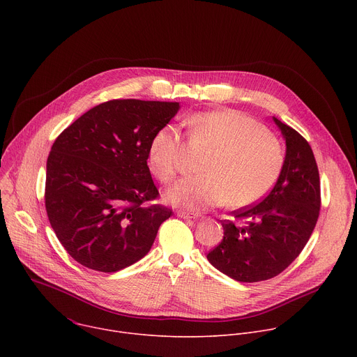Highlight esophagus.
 Returning <instances> with one entry per match:
<instances>
[{"mask_svg": "<svg viewBox=\"0 0 357 357\" xmlns=\"http://www.w3.org/2000/svg\"><path fill=\"white\" fill-rule=\"evenodd\" d=\"M176 215H178V218H182V219H197L199 218L197 213H189V212H182V211H179Z\"/></svg>", "mask_w": 357, "mask_h": 357, "instance_id": "obj_1", "label": "esophagus"}]
</instances>
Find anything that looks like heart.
Segmentation results:
<instances>
[{
	"instance_id": "heart-1",
	"label": "heart",
	"mask_w": 357,
	"mask_h": 357,
	"mask_svg": "<svg viewBox=\"0 0 357 357\" xmlns=\"http://www.w3.org/2000/svg\"><path fill=\"white\" fill-rule=\"evenodd\" d=\"M192 142L208 149L202 175L178 182L165 200L188 211H203L230 203L234 208L257 203L277 183L284 167L280 139L257 120L236 112L200 113L190 120ZM182 142L176 127L155 131L148 149V167L158 181L171 183L179 171Z\"/></svg>"
}]
</instances>
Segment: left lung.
<instances>
[{"mask_svg": "<svg viewBox=\"0 0 357 357\" xmlns=\"http://www.w3.org/2000/svg\"><path fill=\"white\" fill-rule=\"evenodd\" d=\"M274 121L287 144L277 183L261 202L222 220L223 238L208 252L218 270L241 282L281 274L308 243L319 218L321 181L312 148L298 131Z\"/></svg>", "mask_w": 357, "mask_h": 357, "instance_id": "1", "label": "left lung"}]
</instances>
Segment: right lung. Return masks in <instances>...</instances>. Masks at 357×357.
<instances>
[{
    "label": "right lung",
    "instance_id": "right-lung-1",
    "mask_svg": "<svg viewBox=\"0 0 357 357\" xmlns=\"http://www.w3.org/2000/svg\"><path fill=\"white\" fill-rule=\"evenodd\" d=\"M176 101L116 98L65 128L46 162L45 208L56 237L79 264L116 273L142 259L172 209L146 165L155 131Z\"/></svg>",
    "mask_w": 357,
    "mask_h": 357
}]
</instances>
